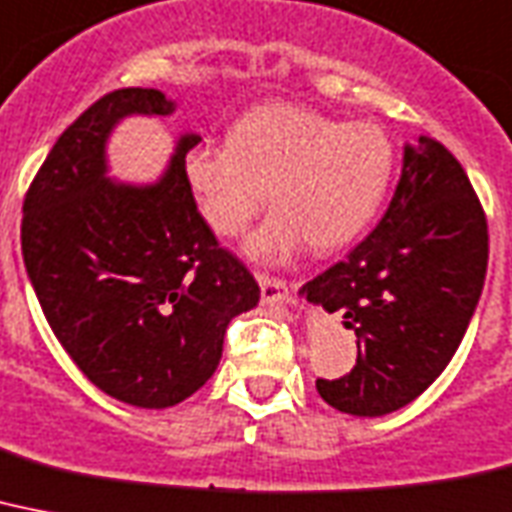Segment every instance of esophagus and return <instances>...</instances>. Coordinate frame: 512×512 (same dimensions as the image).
I'll list each match as a JSON object with an SVG mask.
<instances>
[{"label":"esophagus","instance_id":"esophagus-1","mask_svg":"<svg viewBox=\"0 0 512 512\" xmlns=\"http://www.w3.org/2000/svg\"><path fill=\"white\" fill-rule=\"evenodd\" d=\"M257 284H260V299L263 305H284L289 299V286H286L284 278L268 276L263 270H255Z\"/></svg>","mask_w":512,"mask_h":512}]
</instances>
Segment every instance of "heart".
Wrapping results in <instances>:
<instances>
[{"label": "heart", "mask_w": 512, "mask_h": 512, "mask_svg": "<svg viewBox=\"0 0 512 512\" xmlns=\"http://www.w3.org/2000/svg\"><path fill=\"white\" fill-rule=\"evenodd\" d=\"M394 149L376 123H339L294 105L249 110L228 144H197L184 157L186 184L207 226L236 236L270 202L278 213L249 239V252L284 260L302 244L342 249L376 215L392 178Z\"/></svg>", "instance_id": "obj_1"}]
</instances>
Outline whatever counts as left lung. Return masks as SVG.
Masks as SVG:
<instances>
[{"label":"left lung","mask_w":512,"mask_h":512,"mask_svg":"<svg viewBox=\"0 0 512 512\" xmlns=\"http://www.w3.org/2000/svg\"><path fill=\"white\" fill-rule=\"evenodd\" d=\"M486 263V215L463 165L431 136L407 141L384 218L305 286L310 302L344 315L357 336L355 368L318 378V394L363 418L421 397L463 342Z\"/></svg>","instance_id":"left-lung-1"}]
</instances>
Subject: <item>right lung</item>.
<instances>
[{
  "mask_svg": "<svg viewBox=\"0 0 512 512\" xmlns=\"http://www.w3.org/2000/svg\"><path fill=\"white\" fill-rule=\"evenodd\" d=\"M128 112L168 115L157 89H115L54 141L23 199L28 278L57 342L91 384L136 407H170L215 373L231 318L257 305L247 265L220 247L186 184L178 141L160 184L105 178V139Z\"/></svg>",
  "mask_w": 512,
  "mask_h": 512,
  "instance_id": "obj_1",
  "label": "right lung"
}]
</instances>
